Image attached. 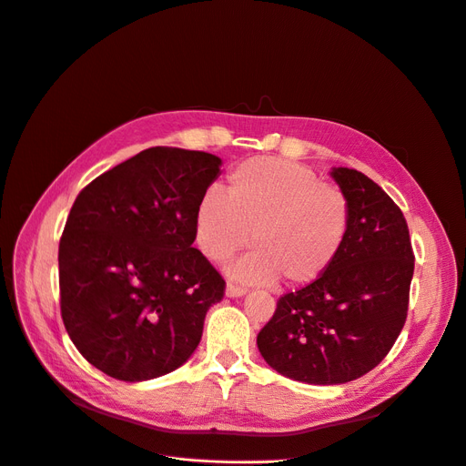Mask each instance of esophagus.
<instances>
[{
	"label": "esophagus",
	"instance_id": "esophagus-1",
	"mask_svg": "<svg viewBox=\"0 0 466 466\" xmlns=\"http://www.w3.org/2000/svg\"><path fill=\"white\" fill-rule=\"evenodd\" d=\"M244 293H246V288H244V286L228 282V286H226V295H228V297H240V295H244Z\"/></svg>",
	"mask_w": 466,
	"mask_h": 466
}]
</instances>
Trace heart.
<instances>
[{"label":"heart","mask_w":466,"mask_h":466,"mask_svg":"<svg viewBox=\"0 0 466 466\" xmlns=\"http://www.w3.org/2000/svg\"><path fill=\"white\" fill-rule=\"evenodd\" d=\"M350 228L344 191L300 163L254 157L228 177L226 196L207 191L196 212V240L210 261L244 246L254 254L229 267L231 277L288 286L318 280L337 261Z\"/></svg>","instance_id":"heart-1"}]
</instances>
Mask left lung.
<instances>
[{
  "mask_svg": "<svg viewBox=\"0 0 466 466\" xmlns=\"http://www.w3.org/2000/svg\"><path fill=\"white\" fill-rule=\"evenodd\" d=\"M350 228L337 261L309 286L282 295L258 335L263 360L307 384H346L372 370L400 335L414 275L402 210L367 175L339 167Z\"/></svg>",
  "mask_w": 466,
  "mask_h": 466,
  "instance_id": "8db88e82",
  "label": "left lung"
}]
</instances>
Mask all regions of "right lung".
<instances>
[{
	"label": "right lung",
	"instance_id": "obj_1",
	"mask_svg": "<svg viewBox=\"0 0 466 466\" xmlns=\"http://www.w3.org/2000/svg\"><path fill=\"white\" fill-rule=\"evenodd\" d=\"M222 159L152 147L82 187L60 238V309L88 363L143 381L198 348L226 280L194 248L196 212Z\"/></svg>",
	"mask_w": 466,
	"mask_h": 466
}]
</instances>
